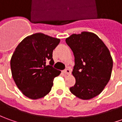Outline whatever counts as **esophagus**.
Instances as JSON below:
<instances>
[{"label":"esophagus","mask_w":122,"mask_h":122,"mask_svg":"<svg viewBox=\"0 0 122 122\" xmlns=\"http://www.w3.org/2000/svg\"><path fill=\"white\" fill-rule=\"evenodd\" d=\"M63 73H64L65 74L69 75V74L71 73V70H70L69 69H65L64 71H63Z\"/></svg>","instance_id":"esophagus-1"}]
</instances>
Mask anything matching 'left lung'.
Listing matches in <instances>:
<instances>
[{
	"instance_id": "8db88e82",
	"label": "left lung",
	"mask_w": 122,
	"mask_h": 122,
	"mask_svg": "<svg viewBox=\"0 0 122 122\" xmlns=\"http://www.w3.org/2000/svg\"><path fill=\"white\" fill-rule=\"evenodd\" d=\"M75 57V84L70 92L82 99L98 96L111 77L113 60L110 51L96 34L82 32L65 39Z\"/></svg>"
}]
</instances>
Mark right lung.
Wrapping results in <instances>:
<instances>
[{
	"label": "right lung",
	"instance_id": "obj_1",
	"mask_svg": "<svg viewBox=\"0 0 122 122\" xmlns=\"http://www.w3.org/2000/svg\"><path fill=\"white\" fill-rule=\"evenodd\" d=\"M59 42V39L35 33L25 38L15 49L10 60L12 77L18 88L30 99L48 94L54 78L60 74L53 67V51Z\"/></svg>",
	"mask_w": 122,
	"mask_h": 122
}]
</instances>
